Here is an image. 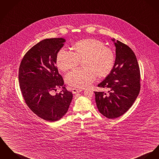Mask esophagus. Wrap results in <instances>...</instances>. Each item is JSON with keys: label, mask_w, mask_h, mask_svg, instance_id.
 <instances>
[{"label": "esophagus", "mask_w": 159, "mask_h": 159, "mask_svg": "<svg viewBox=\"0 0 159 159\" xmlns=\"http://www.w3.org/2000/svg\"><path fill=\"white\" fill-rule=\"evenodd\" d=\"M83 90L81 89H72V92L73 93H77L79 92H81Z\"/></svg>", "instance_id": "obj_1"}]
</instances>
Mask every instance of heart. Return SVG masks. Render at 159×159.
Here are the masks:
<instances>
[{
	"mask_svg": "<svg viewBox=\"0 0 159 159\" xmlns=\"http://www.w3.org/2000/svg\"><path fill=\"white\" fill-rule=\"evenodd\" d=\"M74 52L61 49L57 55V64L66 71L83 61L84 69L76 68L68 72L66 82L70 86L85 88L90 86L99 77H106L113 69L115 56L111 49L95 39H85L75 43Z\"/></svg>",
	"mask_w": 159,
	"mask_h": 159,
	"instance_id": "1",
	"label": "heart"
}]
</instances>
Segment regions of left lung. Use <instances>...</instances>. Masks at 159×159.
Listing matches in <instances>:
<instances>
[{
  "label": "left lung",
  "mask_w": 159,
  "mask_h": 159,
  "mask_svg": "<svg viewBox=\"0 0 159 159\" xmlns=\"http://www.w3.org/2000/svg\"><path fill=\"white\" fill-rule=\"evenodd\" d=\"M115 44L116 57L113 69L98 85L107 89L108 93L95 92L98 110L108 119L117 118L126 113L134 104L140 90V68L135 53L120 41L117 40Z\"/></svg>",
  "instance_id": "obj_1"
}]
</instances>
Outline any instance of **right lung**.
<instances>
[{
    "label": "right lung",
    "instance_id": "add662e5",
    "mask_svg": "<svg viewBox=\"0 0 159 159\" xmlns=\"http://www.w3.org/2000/svg\"><path fill=\"white\" fill-rule=\"evenodd\" d=\"M65 42L63 38H53L38 43L23 56L19 70L20 88L26 105L37 116L49 122L63 116L73 98L65 87L52 95L64 84L55 64Z\"/></svg>",
    "mask_w": 159,
    "mask_h": 159
}]
</instances>
